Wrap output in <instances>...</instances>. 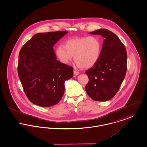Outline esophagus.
I'll use <instances>...</instances> for the list:
<instances>
[{
    "mask_svg": "<svg viewBox=\"0 0 147 147\" xmlns=\"http://www.w3.org/2000/svg\"><path fill=\"white\" fill-rule=\"evenodd\" d=\"M74 74L75 76H78L79 74V71H77V70H74Z\"/></svg>",
    "mask_w": 147,
    "mask_h": 147,
    "instance_id": "1",
    "label": "esophagus"
}]
</instances>
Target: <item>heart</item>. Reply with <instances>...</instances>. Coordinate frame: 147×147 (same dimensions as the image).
Returning <instances> with one entry per match:
<instances>
[{
    "mask_svg": "<svg viewBox=\"0 0 147 147\" xmlns=\"http://www.w3.org/2000/svg\"><path fill=\"white\" fill-rule=\"evenodd\" d=\"M102 50L101 43L93 36H82L67 40L64 45H58L55 54L61 63L69 64L74 56L76 66L88 69L98 61Z\"/></svg>",
    "mask_w": 147,
    "mask_h": 147,
    "instance_id": "1",
    "label": "heart"
}]
</instances>
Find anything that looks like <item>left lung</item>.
Returning <instances> with one entry per match:
<instances>
[{
  "label": "left lung",
  "mask_w": 147,
  "mask_h": 147,
  "mask_svg": "<svg viewBox=\"0 0 147 147\" xmlns=\"http://www.w3.org/2000/svg\"><path fill=\"white\" fill-rule=\"evenodd\" d=\"M89 33L101 35L104 39L99 61L86 71L89 78L86 90L95 101H108L116 94L125 77L126 49L119 38L108 29H100Z\"/></svg>",
  "instance_id": "obj_1"
}]
</instances>
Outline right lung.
Wrapping results in <instances>:
<instances>
[{"instance_id":"add662e5","label":"right lung","mask_w":147,"mask_h":147,"mask_svg":"<svg viewBox=\"0 0 147 147\" xmlns=\"http://www.w3.org/2000/svg\"><path fill=\"white\" fill-rule=\"evenodd\" d=\"M67 31L37 33L21 48L18 76L29 100L49 107L59 103L65 80L73 76V68L58 61L53 46Z\"/></svg>"}]
</instances>
